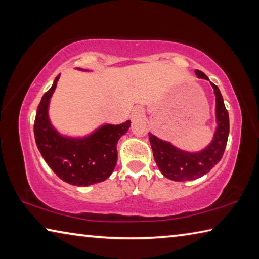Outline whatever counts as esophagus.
<instances>
[{
    "label": "esophagus",
    "instance_id": "34e87169",
    "mask_svg": "<svg viewBox=\"0 0 259 259\" xmlns=\"http://www.w3.org/2000/svg\"><path fill=\"white\" fill-rule=\"evenodd\" d=\"M140 117H144V111L140 107H136L134 108L133 113H131V119L133 120H137L140 119Z\"/></svg>",
    "mask_w": 259,
    "mask_h": 259
}]
</instances>
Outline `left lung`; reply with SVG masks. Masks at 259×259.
Here are the masks:
<instances>
[{
    "mask_svg": "<svg viewBox=\"0 0 259 259\" xmlns=\"http://www.w3.org/2000/svg\"><path fill=\"white\" fill-rule=\"evenodd\" d=\"M195 74L199 78L209 80L208 76L199 69H196ZM210 84L213 88V94L216 97L214 114H216L217 126L211 143L208 146L199 152L183 151L174 146L170 142H165L156 137L155 135L148 133L156 164L162 175L171 181L185 182L202 177L221 161L224 154L230 133L229 113L226 111L218 87L211 82Z\"/></svg>",
    "mask_w": 259,
    "mask_h": 259,
    "instance_id": "1",
    "label": "left lung"
}]
</instances>
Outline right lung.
<instances>
[{"label": "right lung", "instance_id": "right-lung-1", "mask_svg": "<svg viewBox=\"0 0 259 259\" xmlns=\"http://www.w3.org/2000/svg\"><path fill=\"white\" fill-rule=\"evenodd\" d=\"M59 76L55 78L50 90L43 95L38 104L34 122L36 146L48 165L61 181L75 186H89L104 182L115 168L116 144L129 130L131 122L128 120L116 125L105 123L83 137L61 135L51 124L49 117L50 99Z\"/></svg>", "mask_w": 259, "mask_h": 259}]
</instances>
